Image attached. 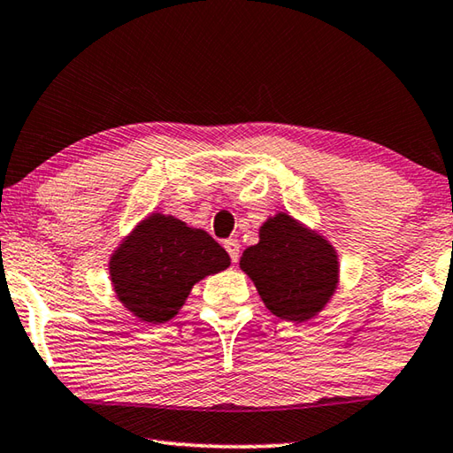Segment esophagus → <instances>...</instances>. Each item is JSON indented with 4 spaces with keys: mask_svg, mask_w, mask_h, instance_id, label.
Instances as JSON below:
<instances>
[{
    "mask_svg": "<svg viewBox=\"0 0 453 453\" xmlns=\"http://www.w3.org/2000/svg\"><path fill=\"white\" fill-rule=\"evenodd\" d=\"M225 249H226L228 257H231L233 263H236V260H239V255H241V244H239V241H236V239L225 241Z\"/></svg>",
    "mask_w": 453,
    "mask_h": 453,
    "instance_id": "esophagus-1",
    "label": "esophagus"
}]
</instances>
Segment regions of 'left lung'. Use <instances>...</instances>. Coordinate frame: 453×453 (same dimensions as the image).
Wrapping results in <instances>:
<instances>
[{"label":"left lung","instance_id":"obj_1","mask_svg":"<svg viewBox=\"0 0 453 453\" xmlns=\"http://www.w3.org/2000/svg\"><path fill=\"white\" fill-rule=\"evenodd\" d=\"M239 266L255 282L268 311L288 322L316 319L340 282L332 242L282 211L260 225L258 242L242 252Z\"/></svg>","mask_w":453,"mask_h":453}]
</instances>
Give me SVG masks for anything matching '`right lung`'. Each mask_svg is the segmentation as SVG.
Masks as SVG:
<instances>
[{"mask_svg":"<svg viewBox=\"0 0 453 453\" xmlns=\"http://www.w3.org/2000/svg\"><path fill=\"white\" fill-rule=\"evenodd\" d=\"M228 266L231 257L209 233L155 211L113 250L109 279L134 319L163 324L179 314L196 282Z\"/></svg>","mask_w":453,"mask_h":453,"instance_id":"obj_1","label":"right lung"}]
</instances>
